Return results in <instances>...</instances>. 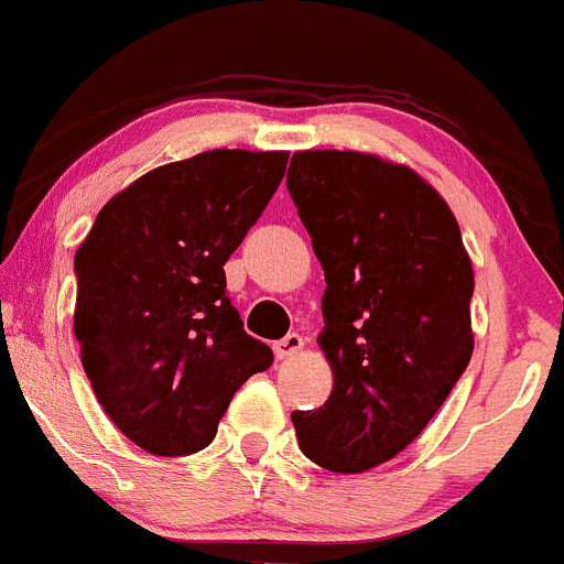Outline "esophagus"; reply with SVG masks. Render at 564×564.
I'll list each match as a JSON object with an SVG mask.
<instances>
[{
	"instance_id": "1",
	"label": "esophagus",
	"mask_w": 564,
	"mask_h": 564,
	"mask_svg": "<svg viewBox=\"0 0 564 564\" xmlns=\"http://www.w3.org/2000/svg\"><path fill=\"white\" fill-rule=\"evenodd\" d=\"M302 346H305V340H302V335L297 332H289L283 340H278L275 346H272V351H275L278 359H292L294 354L302 351Z\"/></svg>"
}]
</instances>
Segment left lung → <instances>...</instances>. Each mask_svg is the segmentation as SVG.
<instances>
[{
    "instance_id": "1",
    "label": "left lung",
    "mask_w": 564,
    "mask_h": 564,
    "mask_svg": "<svg viewBox=\"0 0 564 564\" xmlns=\"http://www.w3.org/2000/svg\"><path fill=\"white\" fill-rule=\"evenodd\" d=\"M324 267L332 394L294 411L302 454L365 473L411 446L473 357V264L446 199L405 164L297 151L286 175Z\"/></svg>"
}]
</instances>
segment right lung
Instances as JSON below:
<instances>
[{"instance_id":"obj_1","label":"right lung","mask_w":564,"mask_h":564,"mask_svg":"<svg viewBox=\"0 0 564 564\" xmlns=\"http://www.w3.org/2000/svg\"><path fill=\"white\" fill-rule=\"evenodd\" d=\"M286 151H205L99 210L75 253V337L99 405L156 456L197 454L235 391L272 365L242 329L224 264L281 186Z\"/></svg>"}]
</instances>
